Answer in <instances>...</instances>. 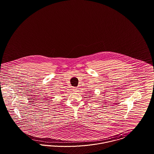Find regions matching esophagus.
Wrapping results in <instances>:
<instances>
[{"instance_id":"34e87169","label":"esophagus","mask_w":154,"mask_h":154,"mask_svg":"<svg viewBox=\"0 0 154 154\" xmlns=\"http://www.w3.org/2000/svg\"><path fill=\"white\" fill-rule=\"evenodd\" d=\"M73 90L74 92H78V91H79V88H76V87H74L73 89Z\"/></svg>"}]
</instances>
